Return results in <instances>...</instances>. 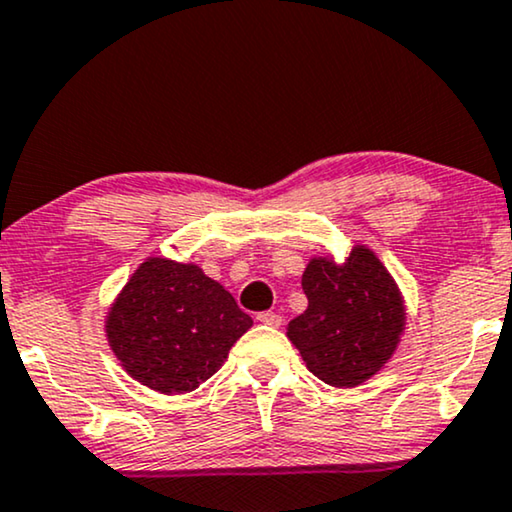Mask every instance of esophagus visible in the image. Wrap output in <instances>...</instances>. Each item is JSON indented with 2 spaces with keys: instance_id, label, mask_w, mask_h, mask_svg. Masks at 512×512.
Masks as SVG:
<instances>
[{
  "instance_id": "34e87169",
  "label": "esophagus",
  "mask_w": 512,
  "mask_h": 512,
  "mask_svg": "<svg viewBox=\"0 0 512 512\" xmlns=\"http://www.w3.org/2000/svg\"><path fill=\"white\" fill-rule=\"evenodd\" d=\"M257 321L260 323H267V326H274V328H278L281 326V316H278L276 312H260L257 314Z\"/></svg>"
}]
</instances>
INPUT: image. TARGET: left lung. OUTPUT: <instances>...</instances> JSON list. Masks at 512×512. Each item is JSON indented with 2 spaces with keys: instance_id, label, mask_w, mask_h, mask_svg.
Here are the masks:
<instances>
[{
  "instance_id": "left-lung-1",
  "label": "left lung",
  "mask_w": 512,
  "mask_h": 512,
  "mask_svg": "<svg viewBox=\"0 0 512 512\" xmlns=\"http://www.w3.org/2000/svg\"><path fill=\"white\" fill-rule=\"evenodd\" d=\"M307 312L288 323V338L316 378L354 387L392 357L404 331V307L392 276L366 248L345 264L312 260L302 274Z\"/></svg>"
}]
</instances>
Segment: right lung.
Here are the masks:
<instances>
[{"mask_svg": "<svg viewBox=\"0 0 512 512\" xmlns=\"http://www.w3.org/2000/svg\"><path fill=\"white\" fill-rule=\"evenodd\" d=\"M250 326L229 290L196 264L153 257L115 300L106 333L132 378L151 390L181 394L215 375Z\"/></svg>", "mask_w": 512, "mask_h": 512, "instance_id": "obj_1", "label": "right lung"}]
</instances>
